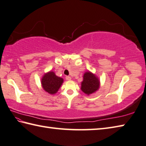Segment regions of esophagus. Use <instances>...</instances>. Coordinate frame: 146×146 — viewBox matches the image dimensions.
Returning <instances> with one entry per match:
<instances>
[{
	"label": "esophagus",
	"instance_id": "1",
	"mask_svg": "<svg viewBox=\"0 0 146 146\" xmlns=\"http://www.w3.org/2000/svg\"><path fill=\"white\" fill-rule=\"evenodd\" d=\"M66 80H68V81H70L71 80V78L70 76H66Z\"/></svg>",
	"mask_w": 146,
	"mask_h": 146
}]
</instances>
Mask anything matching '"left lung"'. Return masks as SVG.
<instances>
[{"instance_id": "left-lung-1", "label": "left lung", "mask_w": 146, "mask_h": 146, "mask_svg": "<svg viewBox=\"0 0 146 146\" xmlns=\"http://www.w3.org/2000/svg\"><path fill=\"white\" fill-rule=\"evenodd\" d=\"M100 87V81L98 76L90 71H86L83 76L81 83V90L83 92L89 96L95 93Z\"/></svg>"}]
</instances>
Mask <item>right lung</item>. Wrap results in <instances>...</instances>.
<instances>
[{"instance_id":"right-lung-1","label":"right lung","mask_w":146,"mask_h":146,"mask_svg":"<svg viewBox=\"0 0 146 146\" xmlns=\"http://www.w3.org/2000/svg\"><path fill=\"white\" fill-rule=\"evenodd\" d=\"M63 81L64 80L56 76L54 71H50L42 77L41 84L45 92L53 95L58 92Z\"/></svg>"}]
</instances>
